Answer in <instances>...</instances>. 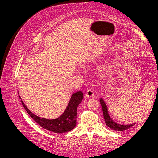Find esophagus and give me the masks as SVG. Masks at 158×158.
<instances>
[{"instance_id": "1", "label": "esophagus", "mask_w": 158, "mask_h": 158, "mask_svg": "<svg viewBox=\"0 0 158 158\" xmlns=\"http://www.w3.org/2000/svg\"><path fill=\"white\" fill-rule=\"evenodd\" d=\"M94 91L92 89H88L86 92H85V96H86L88 98H91L94 96Z\"/></svg>"}]
</instances>
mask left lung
Segmentation results:
<instances>
[{
	"label": "left lung",
	"instance_id": "obj_1",
	"mask_svg": "<svg viewBox=\"0 0 158 158\" xmlns=\"http://www.w3.org/2000/svg\"><path fill=\"white\" fill-rule=\"evenodd\" d=\"M99 102H100V103H101L102 108V110H103L105 122L106 125L108 127H110V128H111V129H113V130H114V131H123L127 130V129L131 128L132 126H134L135 125V123L122 125V124H119V123L115 122L114 120H113L111 119V118L110 117V114L108 113V107L106 106V103L105 102V101L103 100V99L102 98H100Z\"/></svg>",
	"mask_w": 158,
	"mask_h": 158
}]
</instances>
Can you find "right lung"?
I'll use <instances>...</instances> for the list:
<instances>
[{"mask_svg":"<svg viewBox=\"0 0 158 158\" xmlns=\"http://www.w3.org/2000/svg\"><path fill=\"white\" fill-rule=\"evenodd\" d=\"M82 99L83 93L82 91H79L73 93L64 112L59 117L55 119H47L38 117L27 108L22 100L21 103L27 113L40 126L54 133L62 134L70 131L76 127L77 110Z\"/></svg>","mask_w":158,"mask_h":158,"instance_id":"add662e5","label":"right lung"}]
</instances>
